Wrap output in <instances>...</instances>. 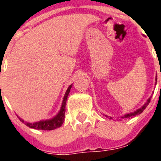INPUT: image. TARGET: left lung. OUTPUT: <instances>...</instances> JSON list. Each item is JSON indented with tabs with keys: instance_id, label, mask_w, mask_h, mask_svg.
Instances as JSON below:
<instances>
[{
	"instance_id": "obj_1",
	"label": "left lung",
	"mask_w": 161,
	"mask_h": 161,
	"mask_svg": "<svg viewBox=\"0 0 161 161\" xmlns=\"http://www.w3.org/2000/svg\"><path fill=\"white\" fill-rule=\"evenodd\" d=\"M156 81H157V78H156ZM150 98H149V99H148V100H147V102H146V103H145V104H144V105L142 106V107L140 108L137 109V110H136V111H135V112L130 113V114H125V116H123V117H121V118H122V119H130V118L135 117V115H138V114H141V113H142L143 111H144V109H145V108L147 107L148 104L150 103ZM105 116H106V117H108L107 115H105ZM108 118H109V119H112V118H111V117H108Z\"/></svg>"
}]
</instances>
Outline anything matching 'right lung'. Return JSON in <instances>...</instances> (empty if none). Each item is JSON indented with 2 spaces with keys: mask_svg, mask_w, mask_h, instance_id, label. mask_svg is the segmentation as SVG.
I'll use <instances>...</instances> for the list:
<instances>
[{
  "mask_svg": "<svg viewBox=\"0 0 161 161\" xmlns=\"http://www.w3.org/2000/svg\"><path fill=\"white\" fill-rule=\"evenodd\" d=\"M71 88H72V85L69 86L68 89H67V92H66L65 95H64V98H63V104H62V107H61L60 112L58 113V114L57 115L56 117H54L53 119H52L42 120V121L33 123V124L25 123V125H27L28 127L35 129V130H53L57 129V128L61 127L62 125H63L64 118H65L66 101H67V98H68V93H69V92H70ZM20 120H21V122L24 123V120L21 119H20Z\"/></svg>",
  "mask_w": 161,
  "mask_h": 161,
  "instance_id": "1",
  "label": "right lung"
}]
</instances>
